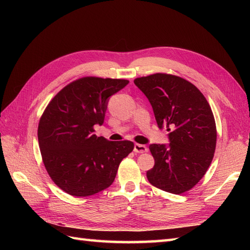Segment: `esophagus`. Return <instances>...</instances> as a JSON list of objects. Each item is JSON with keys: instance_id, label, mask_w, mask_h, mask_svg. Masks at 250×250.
Instances as JSON below:
<instances>
[{"instance_id": "1", "label": "esophagus", "mask_w": 250, "mask_h": 250, "mask_svg": "<svg viewBox=\"0 0 250 250\" xmlns=\"http://www.w3.org/2000/svg\"><path fill=\"white\" fill-rule=\"evenodd\" d=\"M133 150L135 153H145L148 151V148L145 145H141V144H134Z\"/></svg>"}]
</instances>
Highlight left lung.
Here are the masks:
<instances>
[{
    "label": "left lung",
    "instance_id": "8db88e82",
    "mask_svg": "<svg viewBox=\"0 0 250 250\" xmlns=\"http://www.w3.org/2000/svg\"><path fill=\"white\" fill-rule=\"evenodd\" d=\"M153 108L160 128L171 131L169 145L149 146L154 167L147 171L149 183L172 194L185 193L198 183L213 161L217 130L206 97L191 82L156 73L134 79Z\"/></svg>",
    "mask_w": 250,
    "mask_h": 250
}]
</instances>
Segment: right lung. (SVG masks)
I'll return each mask as SVG.
<instances>
[{"label": "right lung", "instance_id": "obj_1", "mask_svg": "<svg viewBox=\"0 0 250 250\" xmlns=\"http://www.w3.org/2000/svg\"><path fill=\"white\" fill-rule=\"evenodd\" d=\"M128 83L83 77L64 86L44 109L37 130L42 162L65 193L86 197L107 188L133 150L130 141L110 142L94 134V126L104 122L109 97Z\"/></svg>", "mask_w": 250, "mask_h": 250}]
</instances>
